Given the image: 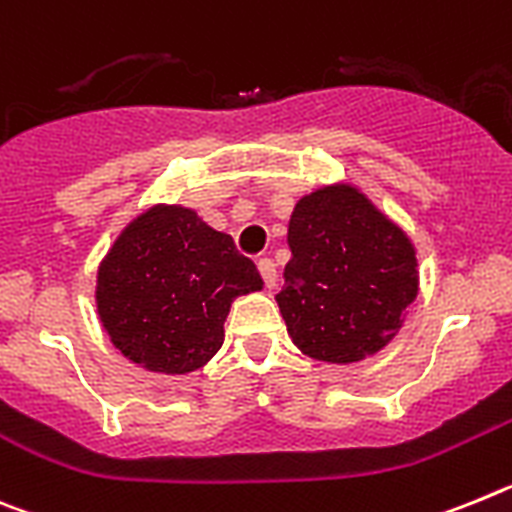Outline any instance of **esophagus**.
Segmentation results:
<instances>
[{
  "label": "esophagus",
  "instance_id": "34e87169",
  "mask_svg": "<svg viewBox=\"0 0 512 512\" xmlns=\"http://www.w3.org/2000/svg\"><path fill=\"white\" fill-rule=\"evenodd\" d=\"M257 270H260L265 286L273 288L275 281H278V273H275V262L270 260V257H262V260H257Z\"/></svg>",
  "mask_w": 512,
  "mask_h": 512
}]
</instances>
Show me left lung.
Wrapping results in <instances>:
<instances>
[{
	"label": "left lung",
	"instance_id": "1",
	"mask_svg": "<svg viewBox=\"0 0 512 512\" xmlns=\"http://www.w3.org/2000/svg\"><path fill=\"white\" fill-rule=\"evenodd\" d=\"M288 247L275 301L301 353L350 366L397 337L420 291L417 250L361 188L335 182L299 198Z\"/></svg>",
	"mask_w": 512,
	"mask_h": 512
}]
</instances>
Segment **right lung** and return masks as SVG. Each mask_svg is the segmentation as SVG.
I'll list each match as a JSON object with an SVG mask.
<instances>
[{
    "mask_svg": "<svg viewBox=\"0 0 512 512\" xmlns=\"http://www.w3.org/2000/svg\"><path fill=\"white\" fill-rule=\"evenodd\" d=\"M262 291L250 257L195 208L157 203L110 244L97 265V317L128 361L154 373H190L224 345L237 296Z\"/></svg>",
    "mask_w": 512,
    "mask_h": 512,
    "instance_id": "add662e5",
    "label": "right lung"
}]
</instances>
